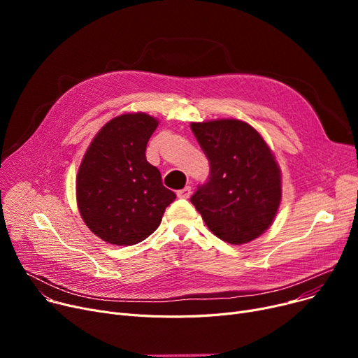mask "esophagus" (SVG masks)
Wrapping results in <instances>:
<instances>
[{"label":"esophagus","instance_id":"obj_1","mask_svg":"<svg viewBox=\"0 0 358 358\" xmlns=\"http://www.w3.org/2000/svg\"><path fill=\"white\" fill-rule=\"evenodd\" d=\"M177 196H178L180 199H189V197L192 196V187H190V185H185L184 189H181V190L177 192Z\"/></svg>","mask_w":358,"mask_h":358}]
</instances>
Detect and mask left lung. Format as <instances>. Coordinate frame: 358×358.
I'll return each instance as SVG.
<instances>
[{
    "mask_svg": "<svg viewBox=\"0 0 358 358\" xmlns=\"http://www.w3.org/2000/svg\"><path fill=\"white\" fill-rule=\"evenodd\" d=\"M190 127L210 164L209 180L192 203L222 241L251 242L270 228L281 201V173L271 149L251 124L236 119Z\"/></svg>",
    "mask_w": 358,
    "mask_h": 358,
    "instance_id": "left-lung-1",
    "label": "left lung"
}]
</instances>
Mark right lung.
Wrapping results in <instances>:
<instances>
[{
	"label": "right lung",
	"mask_w": 358,
	"mask_h": 358,
	"mask_svg": "<svg viewBox=\"0 0 358 358\" xmlns=\"http://www.w3.org/2000/svg\"><path fill=\"white\" fill-rule=\"evenodd\" d=\"M158 120L126 113L94 136L77 176V203L92 234L111 245H135L152 234L176 193L146 161V145Z\"/></svg>",
	"instance_id": "right-lung-1"
}]
</instances>
